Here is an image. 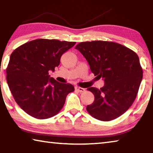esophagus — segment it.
<instances>
[{"mask_svg":"<svg viewBox=\"0 0 153 153\" xmlns=\"http://www.w3.org/2000/svg\"><path fill=\"white\" fill-rule=\"evenodd\" d=\"M75 88H76V90L79 92H84L85 91L84 88H80L79 86H76L75 87Z\"/></svg>","mask_w":153,"mask_h":153,"instance_id":"esophagus-1","label":"esophagus"}]
</instances>
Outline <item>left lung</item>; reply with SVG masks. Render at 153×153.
Returning a JSON list of instances; mask_svg holds the SVG:
<instances>
[{"instance_id": "left-lung-1", "label": "left lung", "mask_w": 153, "mask_h": 153, "mask_svg": "<svg viewBox=\"0 0 153 153\" xmlns=\"http://www.w3.org/2000/svg\"><path fill=\"white\" fill-rule=\"evenodd\" d=\"M76 48L86 58L96 77L105 82L101 88H88L94 100L87 106V111L100 121L119 117L131 107L138 94L143 74L138 56L126 46L108 41L80 42Z\"/></svg>"}]
</instances>
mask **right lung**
Here are the masks:
<instances>
[{
  "label": "right lung",
  "instance_id": "right-lung-1",
  "mask_svg": "<svg viewBox=\"0 0 153 153\" xmlns=\"http://www.w3.org/2000/svg\"><path fill=\"white\" fill-rule=\"evenodd\" d=\"M76 42L37 39L13 52L7 68V81L17 105L32 117L45 120L59 113L67 95L74 91L70 84L49 76L59 66L63 54Z\"/></svg>",
  "mask_w": 153,
  "mask_h": 153
}]
</instances>
